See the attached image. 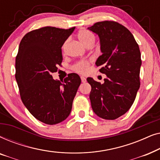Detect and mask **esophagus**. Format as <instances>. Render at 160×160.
Here are the masks:
<instances>
[{
  "label": "esophagus",
  "instance_id": "1",
  "mask_svg": "<svg viewBox=\"0 0 160 160\" xmlns=\"http://www.w3.org/2000/svg\"><path fill=\"white\" fill-rule=\"evenodd\" d=\"M81 79H82V82H83V83H85L87 82L86 78L84 77V76H81Z\"/></svg>",
  "mask_w": 160,
  "mask_h": 160
}]
</instances>
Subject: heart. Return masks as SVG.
<instances>
[{"mask_svg": "<svg viewBox=\"0 0 160 160\" xmlns=\"http://www.w3.org/2000/svg\"><path fill=\"white\" fill-rule=\"evenodd\" d=\"M78 38L81 43L85 47H87L89 43H94L95 41V36L90 31L87 30H82L78 33ZM66 47V42L62 46V50H65ZM89 62L87 61H80L77 62L72 66V69L74 71L78 72L79 73H86L88 70Z\"/></svg>", "mask_w": 160, "mask_h": 160, "instance_id": "obj_1", "label": "heart"}]
</instances>
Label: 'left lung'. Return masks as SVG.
Listing matches in <instances>:
<instances>
[{
	"mask_svg": "<svg viewBox=\"0 0 160 160\" xmlns=\"http://www.w3.org/2000/svg\"><path fill=\"white\" fill-rule=\"evenodd\" d=\"M88 30L99 36L102 55L95 64L106 75L103 84L87 78L92 108L102 119H116L130 108L140 87L138 44L130 30L117 22H98Z\"/></svg>",
	"mask_w": 160,
	"mask_h": 160,
	"instance_id": "8db88e82",
	"label": "left lung"
}]
</instances>
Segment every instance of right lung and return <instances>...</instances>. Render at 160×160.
I'll list each match as a JSON object with an SVG mask.
<instances>
[{
    "instance_id": "1",
    "label": "right lung",
    "mask_w": 160,
    "mask_h": 160,
    "mask_svg": "<svg viewBox=\"0 0 160 160\" xmlns=\"http://www.w3.org/2000/svg\"><path fill=\"white\" fill-rule=\"evenodd\" d=\"M74 29L43 27L28 32L19 43L15 78L22 101L36 119L47 124H58L68 117L81 84L76 73L68 74L64 81L51 75L61 65V47Z\"/></svg>"
}]
</instances>
